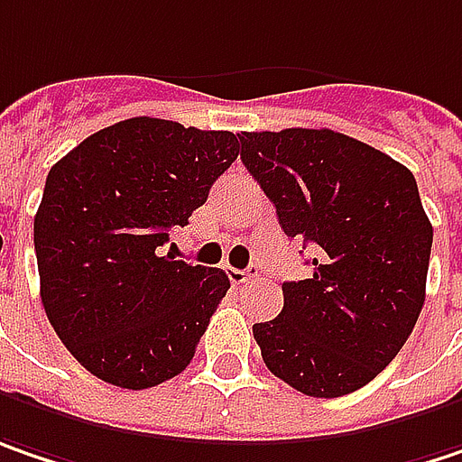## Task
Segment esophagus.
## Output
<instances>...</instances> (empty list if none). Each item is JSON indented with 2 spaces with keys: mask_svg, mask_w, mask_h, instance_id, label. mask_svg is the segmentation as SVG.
<instances>
[{
  "mask_svg": "<svg viewBox=\"0 0 462 462\" xmlns=\"http://www.w3.org/2000/svg\"><path fill=\"white\" fill-rule=\"evenodd\" d=\"M254 274H256V269H235V266L227 269V277H230L232 285H243V282H248Z\"/></svg>",
  "mask_w": 462,
  "mask_h": 462,
  "instance_id": "34e87169",
  "label": "esophagus"
}]
</instances>
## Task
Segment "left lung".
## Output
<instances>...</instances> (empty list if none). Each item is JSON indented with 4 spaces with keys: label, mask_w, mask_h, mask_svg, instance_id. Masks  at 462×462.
Segmentation results:
<instances>
[{
    "label": "left lung",
    "mask_w": 462,
    "mask_h": 462,
    "mask_svg": "<svg viewBox=\"0 0 462 462\" xmlns=\"http://www.w3.org/2000/svg\"><path fill=\"white\" fill-rule=\"evenodd\" d=\"M240 159L313 274L285 282L277 319L254 324L266 368L311 397L361 390L411 337L426 298L431 222L393 156L335 130L243 133Z\"/></svg>",
    "instance_id": "1"
}]
</instances>
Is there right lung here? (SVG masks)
I'll use <instances>...</instances> for the list:
<instances>
[{
    "label": "right lung",
    "instance_id": "add662e5",
    "mask_svg": "<svg viewBox=\"0 0 462 462\" xmlns=\"http://www.w3.org/2000/svg\"><path fill=\"white\" fill-rule=\"evenodd\" d=\"M237 138L133 117L49 170L33 219L43 311L101 382L149 390L190 364L230 277L164 245L237 159Z\"/></svg>",
    "mask_w": 462,
    "mask_h": 462
}]
</instances>
